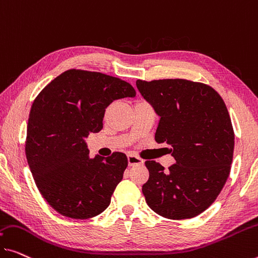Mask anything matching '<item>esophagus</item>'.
<instances>
[{
  "label": "esophagus",
  "instance_id": "34e87169",
  "mask_svg": "<svg viewBox=\"0 0 258 258\" xmlns=\"http://www.w3.org/2000/svg\"><path fill=\"white\" fill-rule=\"evenodd\" d=\"M128 164L130 166L140 165V164H143V160L140 157L135 156V154H133V153H128Z\"/></svg>",
  "mask_w": 258,
  "mask_h": 258
}]
</instances>
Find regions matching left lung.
Instances as JSON below:
<instances>
[{"label":"left lung","mask_w":258,"mask_h":258,"mask_svg":"<svg viewBox=\"0 0 258 258\" xmlns=\"http://www.w3.org/2000/svg\"><path fill=\"white\" fill-rule=\"evenodd\" d=\"M137 89L160 116L154 140L172 146L168 170L145 161L150 176L142 191L154 212L188 219L205 211L231 172L234 130L227 107L215 89L187 79H138Z\"/></svg>","instance_id":"8db88e82"}]
</instances>
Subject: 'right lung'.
<instances>
[{
	"mask_svg": "<svg viewBox=\"0 0 258 258\" xmlns=\"http://www.w3.org/2000/svg\"><path fill=\"white\" fill-rule=\"evenodd\" d=\"M136 91L120 78L70 69L53 79L31 107L25 143L39 191L60 215L89 219L108 208L128 166L126 156L89 157L84 138L102 129L105 110Z\"/></svg>",
	"mask_w": 258,
	"mask_h": 258,
	"instance_id": "add662e5",
	"label": "right lung"
}]
</instances>
